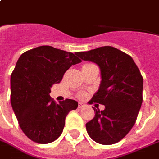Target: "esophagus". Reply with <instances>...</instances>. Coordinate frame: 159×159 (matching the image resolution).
<instances>
[{"label": "esophagus", "instance_id": "1", "mask_svg": "<svg viewBox=\"0 0 159 159\" xmlns=\"http://www.w3.org/2000/svg\"><path fill=\"white\" fill-rule=\"evenodd\" d=\"M84 106H85L84 103H83V102H79V104H78V108H79V109H82V108H84Z\"/></svg>", "mask_w": 159, "mask_h": 159}]
</instances>
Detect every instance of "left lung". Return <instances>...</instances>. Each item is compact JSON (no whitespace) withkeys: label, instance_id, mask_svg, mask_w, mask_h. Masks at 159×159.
<instances>
[{"label":"left lung","instance_id":"left-lung-1","mask_svg":"<svg viewBox=\"0 0 159 159\" xmlns=\"http://www.w3.org/2000/svg\"><path fill=\"white\" fill-rule=\"evenodd\" d=\"M81 60L100 68L101 83L91 101L104 105L93 108L95 116L86 124L89 136L101 144H113L135 125L143 102V77L129 55L111 46L77 52Z\"/></svg>","mask_w":159,"mask_h":159}]
</instances>
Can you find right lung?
Here are the masks:
<instances>
[{
	"instance_id": "1",
	"label": "right lung",
	"mask_w": 159,
	"mask_h": 159,
	"mask_svg": "<svg viewBox=\"0 0 159 159\" xmlns=\"http://www.w3.org/2000/svg\"><path fill=\"white\" fill-rule=\"evenodd\" d=\"M81 61L75 54L51 46H40L19 57L10 78V101L20 129L32 141L48 143L60 137L66 116L78 102L66 99L57 103L50 89Z\"/></svg>"
}]
</instances>
